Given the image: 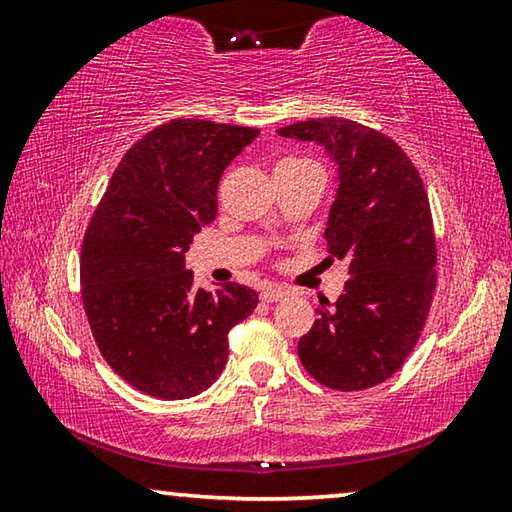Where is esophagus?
I'll use <instances>...</instances> for the list:
<instances>
[{
    "instance_id": "1",
    "label": "esophagus",
    "mask_w": 512,
    "mask_h": 512,
    "mask_svg": "<svg viewBox=\"0 0 512 512\" xmlns=\"http://www.w3.org/2000/svg\"><path fill=\"white\" fill-rule=\"evenodd\" d=\"M259 296H262L264 302H277V300L287 298L289 291L284 289V287H275V284H268V287H264L262 293H259Z\"/></svg>"
}]
</instances>
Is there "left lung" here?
<instances>
[{
	"instance_id": "8db88e82",
	"label": "left lung",
	"mask_w": 512,
	"mask_h": 512,
	"mask_svg": "<svg viewBox=\"0 0 512 512\" xmlns=\"http://www.w3.org/2000/svg\"><path fill=\"white\" fill-rule=\"evenodd\" d=\"M277 135L323 146L336 167L325 239L350 277L298 341L302 366L334 391H363L402 368L436 289L429 198L406 153L343 117L307 119Z\"/></svg>"
}]
</instances>
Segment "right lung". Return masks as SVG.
Instances as JSON below:
<instances>
[{
    "label": "right lung",
    "mask_w": 512,
    "mask_h": 512,
    "mask_svg": "<svg viewBox=\"0 0 512 512\" xmlns=\"http://www.w3.org/2000/svg\"><path fill=\"white\" fill-rule=\"evenodd\" d=\"M257 128L173 119L121 158L85 230L83 307L103 359L151 397L185 400L210 388L228 363V332L259 296L228 282L194 287L185 253L216 216L223 171Z\"/></svg>",
    "instance_id": "add662e5"
}]
</instances>
